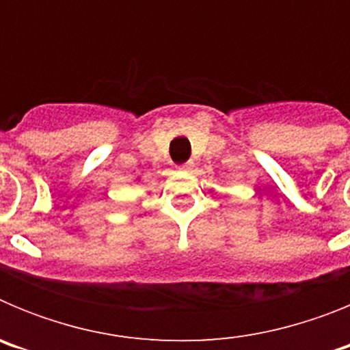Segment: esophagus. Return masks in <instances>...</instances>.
<instances>
[{
  "label": "esophagus",
  "instance_id": "1",
  "mask_svg": "<svg viewBox=\"0 0 350 350\" xmlns=\"http://www.w3.org/2000/svg\"><path fill=\"white\" fill-rule=\"evenodd\" d=\"M191 168H193V163H184V165L178 166V170H182V172H189Z\"/></svg>",
  "mask_w": 350,
  "mask_h": 350
}]
</instances>
